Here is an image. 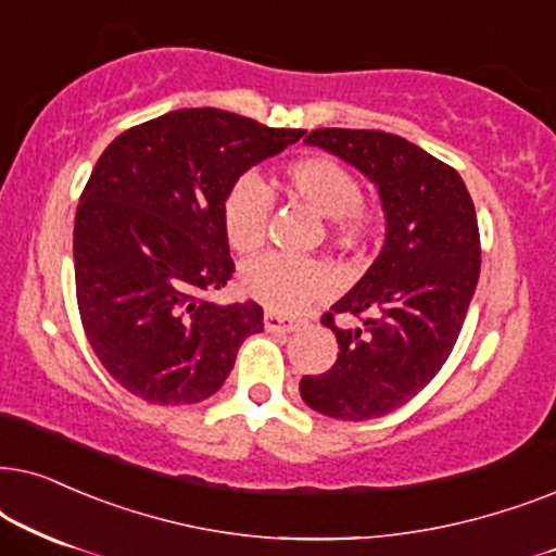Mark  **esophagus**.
I'll return each mask as SVG.
<instances>
[{
	"mask_svg": "<svg viewBox=\"0 0 556 556\" xmlns=\"http://www.w3.org/2000/svg\"><path fill=\"white\" fill-rule=\"evenodd\" d=\"M264 328L269 332H292L294 328H298V320H294V317L279 315V313H266Z\"/></svg>",
	"mask_w": 556,
	"mask_h": 556,
	"instance_id": "esophagus-1",
	"label": "esophagus"
}]
</instances>
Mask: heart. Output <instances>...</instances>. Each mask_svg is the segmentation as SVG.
<instances>
[{"mask_svg": "<svg viewBox=\"0 0 556 556\" xmlns=\"http://www.w3.org/2000/svg\"><path fill=\"white\" fill-rule=\"evenodd\" d=\"M290 195L328 218L332 247L355 251L379 231V216L361 203V185L351 169L330 157H300L285 169ZM271 192L256 175H241L228 188L220 220L228 243L251 254L266 239ZM241 287L258 305L274 313H300L330 290V269L315 258L264 254L243 266Z\"/></svg>", "mask_w": 556, "mask_h": 556, "instance_id": "b5f03b06", "label": "heart"}]
</instances>
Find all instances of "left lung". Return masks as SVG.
<instances>
[{
	"label": "left lung",
	"mask_w": 556,
	"mask_h": 556,
	"mask_svg": "<svg viewBox=\"0 0 556 556\" xmlns=\"http://www.w3.org/2000/svg\"><path fill=\"white\" fill-rule=\"evenodd\" d=\"M305 144L345 160L379 188L387 241L358 285L323 315L338 338V361L302 376L300 394L325 417L376 419L417 396L453 353L480 274L476 205L457 169L404 137L315 129ZM340 312L365 325L338 329Z\"/></svg>",
	"instance_id": "1"
}]
</instances>
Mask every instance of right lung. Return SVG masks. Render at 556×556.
I'll return each mask as SVG.
<instances>
[{"instance_id": "add662e5", "label": "right lung", "mask_w": 556, "mask_h": 556, "mask_svg": "<svg viewBox=\"0 0 556 556\" xmlns=\"http://www.w3.org/2000/svg\"><path fill=\"white\" fill-rule=\"evenodd\" d=\"M220 109H177L118 135L76 211L73 266L86 338L103 368L150 404H198L224 387L256 302L205 294L233 274L220 205L231 185L298 142Z\"/></svg>"}]
</instances>
